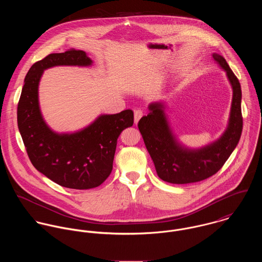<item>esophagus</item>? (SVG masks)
<instances>
[{"label": "esophagus", "mask_w": 262, "mask_h": 262, "mask_svg": "<svg viewBox=\"0 0 262 262\" xmlns=\"http://www.w3.org/2000/svg\"><path fill=\"white\" fill-rule=\"evenodd\" d=\"M143 115H144V113H143L142 110H140V109L134 111V122H135V124H137L139 122V120L141 119V117Z\"/></svg>", "instance_id": "obj_1"}]
</instances>
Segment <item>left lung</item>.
<instances>
[{
    "mask_svg": "<svg viewBox=\"0 0 262 262\" xmlns=\"http://www.w3.org/2000/svg\"><path fill=\"white\" fill-rule=\"evenodd\" d=\"M213 58L225 70L233 89L229 125L218 141L199 150L181 146L168 127L161 103L150 104L148 115L138 122L156 172L164 182L184 185L214 176L222 168L240 140L243 128L240 82L223 56L215 53Z\"/></svg>",
    "mask_w": 262,
    "mask_h": 262,
    "instance_id": "obj_1",
    "label": "left lung"
}]
</instances>
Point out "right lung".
Segmentation results:
<instances>
[{"mask_svg":"<svg viewBox=\"0 0 262 262\" xmlns=\"http://www.w3.org/2000/svg\"><path fill=\"white\" fill-rule=\"evenodd\" d=\"M82 50L74 48L51 53L35 62L25 77L17 108V121L33 166L61 187L88 189L99 187L110 176L117 140L134 123L132 110L102 115L92 125L74 134H57L42 119L38 83L44 70L55 66H90Z\"/></svg>","mask_w":262,"mask_h":262,"instance_id":"right-lung-1","label":"right lung"}]
</instances>
